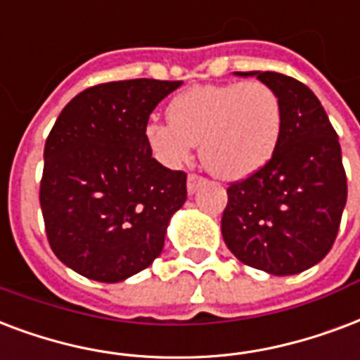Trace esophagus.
Here are the masks:
<instances>
[{"mask_svg": "<svg viewBox=\"0 0 360 360\" xmlns=\"http://www.w3.org/2000/svg\"><path fill=\"white\" fill-rule=\"evenodd\" d=\"M202 183H204V179H202L200 175H188V179H186V191H188V194H194V192L198 191V186L202 185Z\"/></svg>", "mask_w": 360, "mask_h": 360, "instance_id": "esophagus-1", "label": "esophagus"}]
</instances>
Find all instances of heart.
I'll list each match as a JSON object with an SVG mask.
<instances>
[{"label":"heart","mask_w":360,"mask_h":360,"mask_svg":"<svg viewBox=\"0 0 360 360\" xmlns=\"http://www.w3.org/2000/svg\"><path fill=\"white\" fill-rule=\"evenodd\" d=\"M168 115L169 122L145 124V141L156 158L179 168L200 145L207 172L224 181L264 168L281 134L279 98L260 81L196 84L175 96Z\"/></svg>","instance_id":"heart-1"}]
</instances>
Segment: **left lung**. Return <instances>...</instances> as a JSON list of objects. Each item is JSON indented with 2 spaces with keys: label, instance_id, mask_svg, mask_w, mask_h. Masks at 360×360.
Returning <instances> with one entry per match:
<instances>
[{
  "label": "left lung",
  "instance_id": "1",
  "mask_svg": "<svg viewBox=\"0 0 360 360\" xmlns=\"http://www.w3.org/2000/svg\"><path fill=\"white\" fill-rule=\"evenodd\" d=\"M236 75H257L276 90L281 134L264 168L226 188L224 243L251 268L300 274L325 259L338 236L347 200L338 136L304 82L276 71Z\"/></svg>",
  "mask_w": 360,
  "mask_h": 360
}]
</instances>
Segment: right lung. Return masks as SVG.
<instances>
[{
  "mask_svg": "<svg viewBox=\"0 0 360 360\" xmlns=\"http://www.w3.org/2000/svg\"><path fill=\"white\" fill-rule=\"evenodd\" d=\"M181 81L131 79L77 94L45 143L39 202L51 249L65 266L119 283L162 253L186 200V174L153 158L149 115Z\"/></svg>",
  "mask_w": 360,
  "mask_h": 360,
  "instance_id": "1",
  "label": "right lung"
}]
</instances>
